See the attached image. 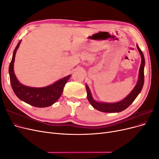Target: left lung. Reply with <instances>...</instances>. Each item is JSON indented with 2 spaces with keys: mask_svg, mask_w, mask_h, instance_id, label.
<instances>
[{
  "mask_svg": "<svg viewBox=\"0 0 159 159\" xmlns=\"http://www.w3.org/2000/svg\"><path fill=\"white\" fill-rule=\"evenodd\" d=\"M137 49L140 53L141 56V64L140 68H139V80L135 87L131 93L129 94L127 97H126L121 102L113 103H99L97 102L92 98L91 95L90 90L88 86L86 85V90H87V98L90 104L92 105L93 107L97 109L99 111L105 113H117L121 112L122 111L127 109L130 105H131L134 100L136 99L137 95L141 92L144 84V66H145V57L143 54L142 51L139 48L137 45Z\"/></svg>",
  "mask_w": 159,
  "mask_h": 159,
  "instance_id": "8db88e82",
  "label": "left lung"
}]
</instances>
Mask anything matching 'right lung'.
Wrapping results in <instances>:
<instances>
[{"label":"right lung","instance_id":"right-lung-1","mask_svg":"<svg viewBox=\"0 0 159 159\" xmlns=\"http://www.w3.org/2000/svg\"><path fill=\"white\" fill-rule=\"evenodd\" d=\"M20 41L14 50L12 60L9 66V75L11 87L14 93L20 100L36 107H49L58 99L63 92L64 85L70 78V75L56 81L54 84L44 88H30L22 85L14 73V62Z\"/></svg>","mask_w":159,"mask_h":159}]
</instances>
